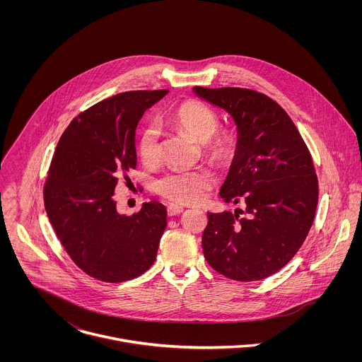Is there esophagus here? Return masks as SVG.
<instances>
[{"label":"esophagus","mask_w":362,"mask_h":362,"mask_svg":"<svg viewBox=\"0 0 362 362\" xmlns=\"http://www.w3.org/2000/svg\"><path fill=\"white\" fill-rule=\"evenodd\" d=\"M184 211V207L177 206V205H170L167 207V213L168 216H178Z\"/></svg>","instance_id":"34e87169"}]
</instances>
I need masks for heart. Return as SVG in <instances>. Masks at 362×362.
Listing matches in <instances>:
<instances>
[{"mask_svg": "<svg viewBox=\"0 0 362 362\" xmlns=\"http://www.w3.org/2000/svg\"><path fill=\"white\" fill-rule=\"evenodd\" d=\"M165 121L198 144H202L205 152L214 161L221 163L231 155L233 138L227 132H216L218 117L206 104L195 100L180 104L165 117ZM138 153L146 165L158 163L161 157V135L156 125H146L141 131ZM214 184L216 177L206 168L173 170L156 180L155 191L171 204L194 205L206 198Z\"/></svg>", "mask_w": 362, "mask_h": 362, "instance_id": "heart-1", "label": "heart"}]
</instances>
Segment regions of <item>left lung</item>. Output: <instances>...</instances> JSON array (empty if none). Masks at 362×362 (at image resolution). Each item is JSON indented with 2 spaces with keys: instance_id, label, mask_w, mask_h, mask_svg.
Returning a JSON list of instances; mask_svg holds the SVG:
<instances>
[{
  "instance_id": "left-lung-1",
  "label": "left lung",
  "mask_w": 362,
  "mask_h": 362,
  "mask_svg": "<svg viewBox=\"0 0 362 362\" xmlns=\"http://www.w3.org/2000/svg\"><path fill=\"white\" fill-rule=\"evenodd\" d=\"M194 93L235 122V153L220 197L244 204L247 214L207 213L205 258L231 280L266 279L298 252L313 223L317 178L310 151L288 114L263 93L201 86Z\"/></svg>"
}]
</instances>
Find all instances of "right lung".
<instances>
[{"mask_svg":"<svg viewBox=\"0 0 362 362\" xmlns=\"http://www.w3.org/2000/svg\"><path fill=\"white\" fill-rule=\"evenodd\" d=\"M167 93L124 92L92 105L68 125L52 156L45 185L49 220L76 266L98 280H132L155 262L165 207L152 201L132 216L119 214L114 191L136 167L139 119Z\"/></svg>","mask_w":362,"mask_h":362,"instance_id":"add662e5","label":"right lung"}]
</instances>
